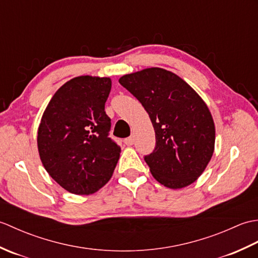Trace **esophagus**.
Instances as JSON below:
<instances>
[{
  "label": "esophagus",
  "mask_w": 258,
  "mask_h": 258,
  "mask_svg": "<svg viewBox=\"0 0 258 258\" xmlns=\"http://www.w3.org/2000/svg\"><path fill=\"white\" fill-rule=\"evenodd\" d=\"M124 143L127 145V146H131V145H133V143H134V139L132 138V136H130V138H127V139H125L124 140Z\"/></svg>",
  "instance_id": "esophagus-1"
}]
</instances>
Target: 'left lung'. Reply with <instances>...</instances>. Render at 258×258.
<instances>
[{
	"label": "left lung",
	"instance_id": "8db88e82",
	"mask_svg": "<svg viewBox=\"0 0 258 258\" xmlns=\"http://www.w3.org/2000/svg\"><path fill=\"white\" fill-rule=\"evenodd\" d=\"M118 82L152 120L156 145L144 160L153 177L173 189L194 183L215 146V125L206 103L183 79L161 68L126 74Z\"/></svg>",
	"mask_w": 258,
	"mask_h": 258
}]
</instances>
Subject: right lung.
Listing matches in <instances>:
<instances>
[{
  "instance_id": "1",
  "label": "right lung",
  "mask_w": 258,
  "mask_h": 258,
  "mask_svg": "<svg viewBox=\"0 0 258 258\" xmlns=\"http://www.w3.org/2000/svg\"><path fill=\"white\" fill-rule=\"evenodd\" d=\"M109 78L83 75L67 82L47 104L37 149L48 175L76 195L95 193L112 177L120 147L108 138L105 102Z\"/></svg>"
}]
</instances>
